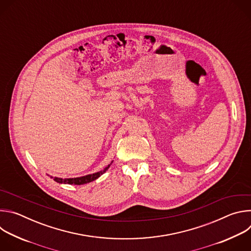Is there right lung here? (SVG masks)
<instances>
[{"instance_id": "1", "label": "right lung", "mask_w": 251, "mask_h": 251, "mask_svg": "<svg viewBox=\"0 0 251 251\" xmlns=\"http://www.w3.org/2000/svg\"><path fill=\"white\" fill-rule=\"evenodd\" d=\"M110 165L107 166L103 171H100V172H97V173H94V174H91V175H86V176H79V177H69V178H61V177H55V176L54 177L50 176V177H52L56 183H59V184L84 185V184L90 183V182L96 180V178H98L102 174H104L106 172V170H108Z\"/></svg>"}]
</instances>
